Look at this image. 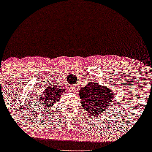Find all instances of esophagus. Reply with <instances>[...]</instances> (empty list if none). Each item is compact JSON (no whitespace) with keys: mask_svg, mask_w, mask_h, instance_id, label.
I'll list each match as a JSON object with an SVG mask.
<instances>
[{"mask_svg":"<svg viewBox=\"0 0 152 152\" xmlns=\"http://www.w3.org/2000/svg\"><path fill=\"white\" fill-rule=\"evenodd\" d=\"M69 89H70L72 92L76 91L77 86L75 85H69Z\"/></svg>","mask_w":152,"mask_h":152,"instance_id":"esophagus-1","label":"esophagus"}]
</instances>
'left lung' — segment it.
<instances>
[{
	"label": "left lung",
	"mask_w": 152,
	"mask_h": 152,
	"mask_svg": "<svg viewBox=\"0 0 152 152\" xmlns=\"http://www.w3.org/2000/svg\"><path fill=\"white\" fill-rule=\"evenodd\" d=\"M79 95L83 108L93 116L103 114L113 98V91L94 82H90L87 86L81 88Z\"/></svg>",
	"instance_id": "obj_1"
}]
</instances>
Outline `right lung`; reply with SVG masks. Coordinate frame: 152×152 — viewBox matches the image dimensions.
<instances>
[{
	"label": "right lung",
	"mask_w": 152,
	"mask_h": 152,
	"mask_svg": "<svg viewBox=\"0 0 152 152\" xmlns=\"http://www.w3.org/2000/svg\"><path fill=\"white\" fill-rule=\"evenodd\" d=\"M64 93V90L62 87L57 85H52L47 88L44 91V96L40 98L41 102H43V105L45 107H50L59 100L62 93Z\"/></svg>",
	"instance_id": "right-lung-1"
}]
</instances>
